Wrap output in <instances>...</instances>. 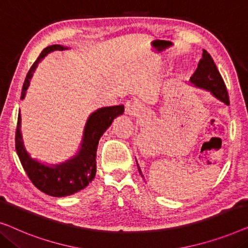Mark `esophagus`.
<instances>
[{
    "instance_id": "esophagus-1",
    "label": "esophagus",
    "mask_w": 248,
    "mask_h": 248,
    "mask_svg": "<svg viewBox=\"0 0 248 248\" xmlns=\"http://www.w3.org/2000/svg\"><path fill=\"white\" fill-rule=\"evenodd\" d=\"M140 108H141V106H140V104L136 100H130L125 105V114H127L131 117L138 116Z\"/></svg>"
}]
</instances>
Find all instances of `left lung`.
Here are the masks:
<instances>
[{"label":"left lung","instance_id":"obj_1","mask_svg":"<svg viewBox=\"0 0 248 248\" xmlns=\"http://www.w3.org/2000/svg\"><path fill=\"white\" fill-rule=\"evenodd\" d=\"M190 82H192L193 85H196L197 87L207 89V91L211 92L215 97L220 99L221 102L229 105V96L227 88L222 79L221 75L218 71L216 63L214 62L211 56L208 53L206 50H203L202 52V58L200 59L198 63V68L195 71V74L192 75ZM138 169L140 174L142 175V171L140 169L138 164Z\"/></svg>","mask_w":248,"mask_h":248}]
</instances>
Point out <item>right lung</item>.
I'll list each match as a JSON object with an SVG mask.
<instances>
[{
    "mask_svg": "<svg viewBox=\"0 0 248 248\" xmlns=\"http://www.w3.org/2000/svg\"><path fill=\"white\" fill-rule=\"evenodd\" d=\"M67 49L60 45L49 46L42 50L40 56L32 64L24 79L21 98H24L29 87L30 78L32 77L38 62L55 50ZM124 113V106L103 107L89 116L85 126L84 139H82L79 153L73 159L62 164L55 167H46L38 161L32 159L24 149L22 135L20 132L21 116H17V127L16 131V150L21 164L27 172L29 179L40 191L52 197L70 196L87 186L93 181L96 174V152L100 136L113 123L114 118Z\"/></svg>",
    "mask_w": 248,
    "mask_h": 248,
    "instance_id": "obj_1",
    "label": "right lung"
}]
</instances>
